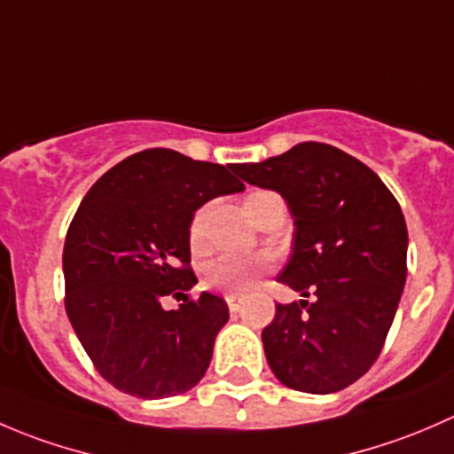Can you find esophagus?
<instances>
[{
    "instance_id": "obj_1",
    "label": "esophagus",
    "mask_w": 454,
    "mask_h": 454,
    "mask_svg": "<svg viewBox=\"0 0 454 454\" xmlns=\"http://www.w3.org/2000/svg\"><path fill=\"white\" fill-rule=\"evenodd\" d=\"M226 303H228V309H231L232 314L239 312V309H241V296L239 294H228Z\"/></svg>"
}]
</instances>
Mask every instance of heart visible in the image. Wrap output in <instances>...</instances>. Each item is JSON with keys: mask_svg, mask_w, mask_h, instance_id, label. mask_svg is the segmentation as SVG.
Returning <instances> with one entry per match:
<instances>
[{"mask_svg": "<svg viewBox=\"0 0 454 454\" xmlns=\"http://www.w3.org/2000/svg\"><path fill=\"white\" fill-rule=\"evenodd\" d=\"M268 191H254L246 198L244 206L250 204V201L265 195ZM204 222H206V210L200 208L198 213L193 215L189 226V241L193 246V250L201 248L204 244ZM265 270V261L259 259V256H246V254H219L217 259L210 261L206 265L204 272V286L210 287V290L217 292H228V294H239V292H246L254 283V278L259 277Z\"/></svg>", "mask_w": 454, "mask_h": 454, "instance_id": "obj_1", "label": "heart"}]
</instances>
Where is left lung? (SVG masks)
<instances>
[{
	"instance_id": "left-lung-1",
	"label": "left lung",
	"mask_w": 454,
	"mask_h": 454,
	"mask_svg": "<svg viewBox=\"0 0 454 454\" xmlns=\"http://www.w3.org/2000/svg\"><path fill=\"white\" fill-rule=\"evenodd\" d=\"M232 171L287 201L294 246L277 281L314 294L312 303H278L261 332L270 369L294 391H342L378 360L404 290L400 204L367 164L323 142Z\"/></svg>"
}]
</instances>
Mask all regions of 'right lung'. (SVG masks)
Returning <instances> with one entry per match:
<instances>
[{"label": "right lung", "instance_id": "right-lung-1", "mask_svg": "<svg viewBox=\"0 0 454 454\" xmlns=\"http://www.w3.org/2000/svg\"><path fill=\"white\" fill-rule=\"evenodd\" d=\"M244 189L222 164L145 149L87 191L63 248L66 312L118 391L162 400L204 378L228 305L210 292L186 294L198 283L189 226L206 201ZM164 295L185 303L164 310Z\"/></svg>", "mask_w": 454, "mask_h": 454}]
</instances>
